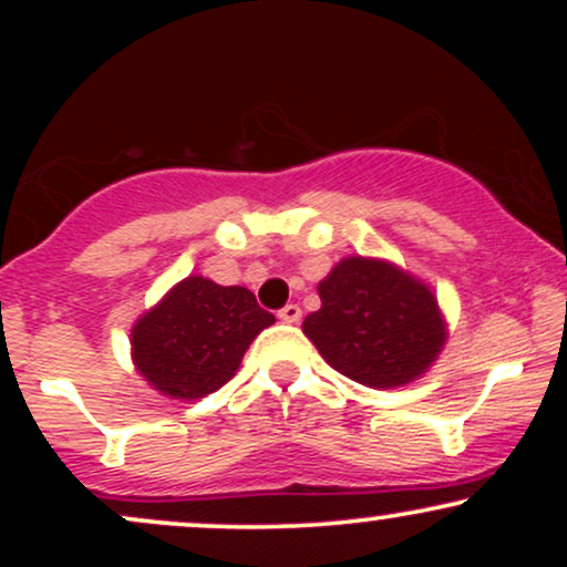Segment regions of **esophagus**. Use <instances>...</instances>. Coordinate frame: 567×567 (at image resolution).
Instances as JSON below:
<instances>
[{
	"label": "esophagus",
	"instance_id": "34e87169",
	"mask_svg": "<svg viewBox=\"0 0 567 567\" xmlns=\"http://www.w3.org/2000/svg\"><path fill=\"white\" fill-rule=\"evenodd\" d=\"M279 320L282 322H290V324H296L298 320H301V306L298 303H288V306H282V309H279Z\"/></svg>",
	"mask_w": 567,
	"mask_h": 567
}]
</instances>
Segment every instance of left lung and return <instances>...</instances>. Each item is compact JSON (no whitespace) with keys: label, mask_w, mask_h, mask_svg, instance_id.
<instances>
[{"label":"left lung","mask_w":567,"mask_h":567,"mask_svg":"<svg viewBox=\"0 0 567 567\" xmlns=\"http://www.w3.org/2000/svg\"><path fill=\"white\" fill-rule=\"evenodd\" d=\"M320 311L303 320L324 360L373 389L413 381L445 343L432 290L386 261L343 258L317 288Z\"/></svg>","instance_id":"obj_1"}]
</instances>
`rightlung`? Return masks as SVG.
Segmentation results:
<instances>
[{
  "mask_svg": "<svg viewBox=\"0 0 567 567\" xmlns=\"http://www.w3.org/2000/svg\"><path fill=\"white\" fill-rule=\"evenodd\" d=\"M275 322L247 288L186 277L133 328L138 373L175 400H199L237 373L250 341Z\"/></svg>",
  "mask_w": 567,
  "mask_h": 567,
  "instance_id": "right-lung-1",
  "label": "right lung"
}]
</instances>
